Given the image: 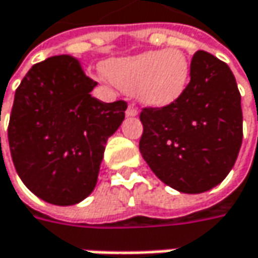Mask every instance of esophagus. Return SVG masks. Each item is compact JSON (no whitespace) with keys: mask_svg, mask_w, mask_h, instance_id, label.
Returning a JSON list of instances; mask_svg holds the SVG:
<instances>
[{"mask_svg":"<svg viewBox=\"0 0 258 258\" xmlns=\"http://www.w3.org/2000/svg\"><path fill=\"white\" fill-rule=\"evenodd\" d=\"M127 116H136L137 113H139V110H137V107L134 105H130L128 107H127Z\"/></svg>","mask_w":258,"mask_h":258,"instance_id":"obj_1","label":"esophagus"}]
</instances>
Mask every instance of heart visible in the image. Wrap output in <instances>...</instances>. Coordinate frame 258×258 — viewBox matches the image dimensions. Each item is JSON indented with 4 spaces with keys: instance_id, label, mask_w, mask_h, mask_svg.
<instances>
[{
    "instance_id": "b5f03b06",
    "label": "heart",
    "mask_w": 258,
    "mask_h": 258,
    "mask_svg": "<svg viewBox=\"0 0 258 258\" xmlns=\"http://www.w3.org/2000/svg\"><path fill=\"white\" fill-rule=\"evenodd\" d=\"M106 77L153 107L174 103L189 82V61L180 50H158L106 63Z\"/></svg>"
}]
</instances>
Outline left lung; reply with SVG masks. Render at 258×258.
Returning <instances> with one entry per match:
<instances>
[{"instance_id":"obj_1","label":"left lung","mask_w":258,"mask_h":258,"mask_svg":"<svg viewBox=\"0 0 258 258\" xmlns=\"http://www.w3.org/2000/svg\"><path fill=\"white\" fill-rule=\"evenodd\" d=\"M140 152L156 177L183 194L222 183L242 143L241 94L230 68L199 50L190 81L174 103L143 107Z\"/></svg>"}]
</instances>
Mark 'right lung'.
I'll return each mask as SVG.
<instances>
[{
	"mask_svg": "<svg viewBox=\"0 0 258 258\" xmlns=\"http://www.w3.org/2000/svg\"><path fill=\"white\" fill-rule=\"evenodd\" d=\"M80 60L61 54L34 64L16 90L9 145L16 171L38 198L74 205L96 187L107 139L127 102L103 103ZM1 140V139H0Z\"/></svg>",
	"mask_w": 258,
	"mask_h": 258,
	"instance_id": "obj_1",
	"label": "right lung"
}]
</instances>
